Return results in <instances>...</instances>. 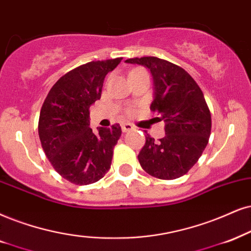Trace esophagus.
<instances>
[{"mask_svg":"<svg viewBox=\"0 0 251 251\" xmlns=\"http://www.w3.org/2000/svg\"><path fill=\"white\" fill-rule=\"evenodd\" d=\"M133 128H134V127H133V126L131 125V124H128V123L122 124V131H123L124 133H126V132H129V131H132Z\"/></svg>","mask_w":251,"mask_h":251,"instance_id":"1","label":"esophagus"}]
</instances>
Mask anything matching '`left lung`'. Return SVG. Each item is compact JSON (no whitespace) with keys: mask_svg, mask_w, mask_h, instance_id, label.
Here are the masks:
<instances>
[{"mask_svg":"<svg viewBox=\"0 0 251 251\" xmlns=\"http://www.w3.org/2000/svg\"><path fill=\"white\" fill-rule=\"evenodd\" d=\"M147 67L154 81L151 110L166 123L164 138L146 135L138 155L146 173L160 179H176L197 163L208 144L211 112L201 89L182 67L156 56L127 59Z\"/></svg>","mask_w":251,"mask_h":251,"instance_id":"obj_1","label":"left lung"}]
</instances>
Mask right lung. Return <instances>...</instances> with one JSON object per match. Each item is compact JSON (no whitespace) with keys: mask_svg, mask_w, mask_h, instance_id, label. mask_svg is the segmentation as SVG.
<instances>
[{"mask_svg":"<svg viewBox=\"0 0 251 251\" xmlns=\"http://www.w3.org/2000/svg\"><path fill=\"white\" fill-rule=\"evenodd\" d=\"M122 60L91 61L68 72L53 85L41 106V147L56 173L76 185L97 182L111 167L122 128L115 124L94 133L89 127V109L100 98L107 73Z\"/></svg>","mask_w":251,"mask_h":251,"instance_id":"obj_1","label":"right lung"}]
</instances>
